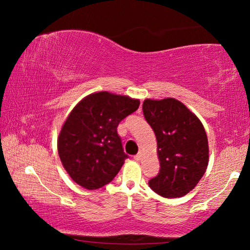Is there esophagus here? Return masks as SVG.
<instances>
[{
  "label": "esophagus",
  "instance_id": "obj_1",
  "mask_svg": "<svg viewBox=\"0 0 250 250\" xmlns=\"http://www.w3.org/2000/svg\"><path fill=\"white\" fill-rule=\"evenodd\" d=\"M142 157H143V153H142L141 151H140V152L138 153V155L134 156V159L136 160V162H140V160L142 159Z\"/></svg>",
  "mask_w": 250,
  "mask_h": 250
}]
</instances>
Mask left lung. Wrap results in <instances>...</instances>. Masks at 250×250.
Returning <instances> with one entry per match:
<instances>
[{
	"mask_svg": "<svg viewBox=\"0 0 250 250\" xmlns=\"http://www.w3.org/2000/svg\"><path fill=\"white\" fill-rule=\"evenodd\" d=\"M143 115L157 139L160 170L149 187L164 198H180L194 189L209 160L203 123L182 102L173 98L146 99Z\"/></svg>",
	"mask_w": 250,
	"mask_h": 250,
	"instance_id": "obj_1",
	"label": "left lung"
}]
</instances>
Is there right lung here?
I'll return each instance as SVG.
<instances>
[{"label":"right lung","instance_id":"right-lung-1","mask_svg":"<svg viewBox=\"0 0 250 250\" xmlns=\"http://www.w3.org/2000/svg\"><path fill=\"white\" fill-rule=\"evenodd\" d=\"M140 105L139 99L102 91L75 105L58 136V153L71 180L95 190L114 180L125 155L117 126Z\"/></svg>","mask_w":250,"mask_h":250}]
</instances>
